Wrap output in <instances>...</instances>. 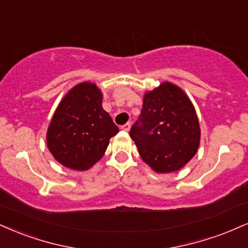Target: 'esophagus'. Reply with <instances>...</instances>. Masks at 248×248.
I'll return each instance as SVG.
<instances>
[{
    "instance_id": "1",
    "label": "esophagus",
    "mask_w": 248,
    "mask_h": 248,
    "mask_svg": "<svg viewBox=\"0 0 248 248\" xmlns=\"http://www.w3.org/2000/svg\"><path fill=\"white\" fill-rule=\"evenodd\" d=\"M121 129L124 130V132H129V129H130V124H129V122H127V124H124V126H121Z\"/></svg>"
}]
</instances>
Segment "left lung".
<instances>
[{
	"label": "left lung",
	"instance_id": "obj_1",
	"mask_svg": "<svg viewBox=\"0 0 248 248\" xmlns=\"http://www.w3.org/2000/svg\"><path fill=\"white\" fill-rule=\"evenodd\" d=\"M140 156L155 172L183 169L200 145L199 119L178 85L164 82L143 98L142 112L129 133Z\"/></svg>",
	"mask_w": 248,
	"mask_h": 248
}]
</instances>
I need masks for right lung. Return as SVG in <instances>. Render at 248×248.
<instances>
[{"label": "right lung", "mask_w": 248, "mask_h": 248, "mask_svg": "<svg viewBox=\"0 0 248 248\" xmlns=\"http://www.w3.org/2000/svg\"><path fill=\"white\" fill-rule=\"evenodd\" d=\"M103 93L94 83L74 86L60 101L46 141L50 154L63 166L85 171L105 154L119 128L101 106Z\"/></svg>", "instance_id": "obj_1"}]
</instances>
